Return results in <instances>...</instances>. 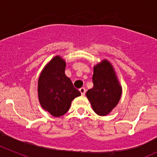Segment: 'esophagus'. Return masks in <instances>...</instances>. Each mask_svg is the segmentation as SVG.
Returning a JSON list of instances; mask_svg holds the SVG:
<instances>
[{
	"instance_id": "1",
	"label": "esophagus",
	"mask_w": 157,
	"mask_h": 157,
	"mask_svg": "<svg viewBox=\"0 0 157 157\" xmlns=\"http://www.w3.org/2000/svg\"><path fill=\"white\" fill-rule=\"evenodd\" d=\"M80 92L81 93L82 95L83 96V95H84V94H85V93H86V90H85L84 87H81V88H80Z\"/></svg>"
}]
</instances>
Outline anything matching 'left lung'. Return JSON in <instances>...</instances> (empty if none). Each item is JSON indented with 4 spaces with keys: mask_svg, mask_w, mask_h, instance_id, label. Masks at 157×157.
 <instances>
[{
    "mask_svg": "<svg viewBox=\"0 0 157 157\" xmlns=\"http://www.w3.org/2000/svg\"><path fill=\"white\" fill-rule=\"evenodd\" d=\"M93 83V88L86 93V97L96 113L107 115L118 104L122 94V87L108 60H103L94 66Z\"/></svg>",
    "mask_w": 157,
    "mask_h": 157,
    "instance_id": "8db88e82",
    "label": "left lung"
}]
</instances>
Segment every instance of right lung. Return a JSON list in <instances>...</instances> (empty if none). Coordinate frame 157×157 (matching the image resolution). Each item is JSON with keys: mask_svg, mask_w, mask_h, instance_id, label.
<instances>
[{"mask_svg": "<svg viewBox=\"0 0 157 157\" xmlns=\"http://www.w3.org/2000/svg\"><path fill=\"white\" fill-rule=\"evenodd\" d=\"M66 62L54 57L42 71L38 80V98L42 107L52 116L59 117L70 109L71 102L81 95L65 75Z\"/></svg>", "mask_w": 157, "mask_h": 157, "instance_id": "1", "label": "right lung"}]
</instances>
